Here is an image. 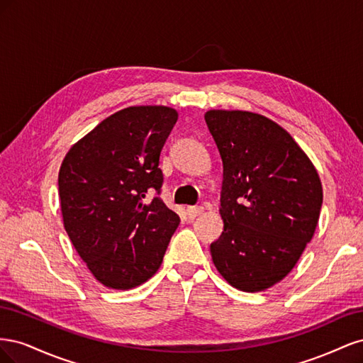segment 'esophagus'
<instances>
[{"label":"esophagus","instance_id":"34e87169","mask_svg":"<svg viewBox=\"0 0 363 363\" xmlns=\"http://www.w3.org/2000/svg\"><path fill=\"white\" fill-rule=\"evenodd\" d=\"M203 213V207L201 206H191L186 208V215H188L191 219L200 216Z\"/></svg>","mask_w":363,"mask_h":363}]
</instances>
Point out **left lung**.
<instances>
[{
    "instance_id": "left-lung-1",
    "label": "left lung",
    "mask_w": 363,
    "mask_h": 363,
    "mask_svg": "<svg viewBox=\"0 0 363 363\" xmlns=\"http://www.w3.org/2000/svg\"><path fill=\"white\" fill-rule=\"evenodd\" d=\"M208 131L223 160L224 232L211 244L219 274L256 292L288 276L315 233L323 186L286 130L242 111H208Z\"/></svg>"
}]
</instances>
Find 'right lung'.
I'll use <instances>...</instances> for the list:
<instances>
[{
    "instance_id": "obj_1",
    "label": "right lung",
    "mask_w": 363,
    "mask_h": 363,
    "mask_svg": "<svg viewBox=\"0 0 363 363\" xmlns=\"http://www.w3.org/2000/svg\"><path fill=\"white\" fill-rule=\"evenodd\" d=\"M177 118L164 106L123 108L77 142L62 162L65 230L107 288L131 289L155 276L179 227V215L159 196L160 151Z\"/></svg>"
}]
</instances>
